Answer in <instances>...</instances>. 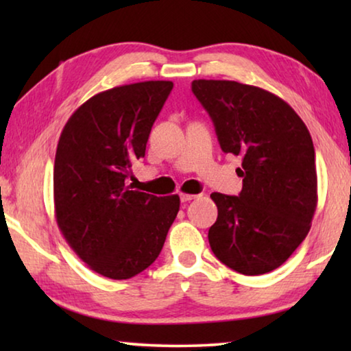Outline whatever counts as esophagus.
I'll return each mask as SVG.
<instances>
[{
    "instance_id": "obj_1",
    "label": "esophagus",
    "mask_w": 351,
    "mask_h": 351,
    "mask_svg": "<svg viewBox=\"0 0 351 351\" xmlns=\"http://www.w3.org/2000/svg\"><path fill=\"white\" fill-rule=\"evenodd\" d=\"M180 198L182 203H187V201H192L197 198V195H192V193H180Z\"/></svg>"
}]
</instances>
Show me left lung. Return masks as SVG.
<instances>
[{"mask_svg": "<svg viewBox=\"0 0 351 351\" xmlns=\"http://www.w3.org/2000/svg\"><path fill=\"white\" fill-rule=\"evenodd\" d=\"M224 153L241 158L239 197L212 193L215 257L260 276L287 261L310 232L317 206L314 145L304 121L276 94L234 80H193Z\"/></svg>", "mask_w": 351, "mask_h": 351, "instance_id": "obj_1", "label": "left lung"}]
</instances>
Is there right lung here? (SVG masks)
<instances>
[{"mask_svg": "<svg viewBox=\"0 0 351 351\" xmlns=\"http://www.w3.org/2000/svg\"><path fill=\"white\" fill-rule=\"evenodd\" d=\"M171 88L169 80H148L99 93L73 112L58 139V229L88 268L112 280L138 276L158 258L180 210L178 195L127 186Z\"/></svg>", "mask_w": 351, "mask_h": 351, "instance_id": "add662e5", "label": "right lung"}]
</instances>
